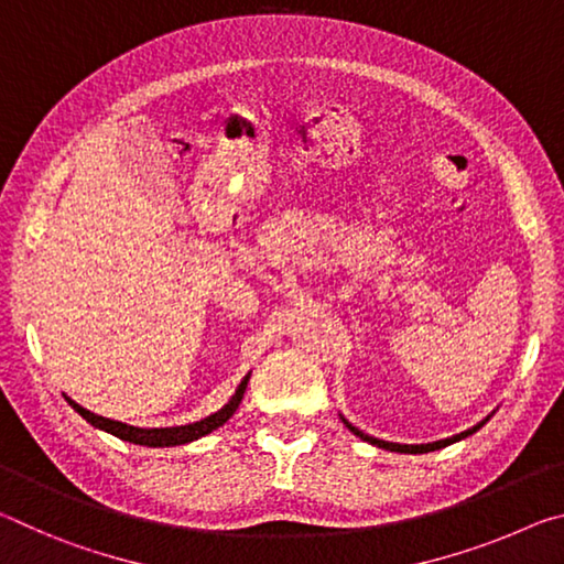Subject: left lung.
Returning a JSON list of instances; mask_svg holds the SVG:
<instances>
[{"label": "left lung", "instance_id": "1", "mask_svg": "<svg viewBox=\"0 0 564 564\" xmlns=\"http://www.w3.org/2000/svg\"><path fill=\"white\" fill-rule=\"evenodd\" d=\"M492 417V414H490ZM490 417H485L482 422H477L475 427H469V430H465V432H459V435H455V437H447V440H437V442H427V445H397V442H384V440H377V437H369V435H365L362 430H357V427H352V424H349L345 417H343V422L347 424V430L352 432V435H357L359 440H365V442H369V445H375V447H382V449H390V452H404V455H422V452H435V449H442V447H447V445H452V442H459V440H465V437H469V435H475V432L482 427V424L490 420Z\"/></svg>", "mask_w": 564, "mask_h": 564}]
</instances>
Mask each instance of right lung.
Returning <instances> with one entry per match:
<instances>
[{
	"label": "right lung",
	"mask_w": 564,
	"mask_h": 564,
	"mask_svg": "<svg viewBox=\"0 0 564 564\" xmlns=\"http://www.w3.org/2000/svg\"><path fill=\"white\" fill-rule=\"evenodd\" d=\"M247 382H249V375L245 377L242 382H239L237 392L232 394V400H229L219 412L209 414V417L199 420V422L180 424V427H154V430L132 427V424H124V422H117V420H107V417H101V414L89 412V410L82 408V404L69 400V397H67V402L72 404V410H77L82 417H85L91 424V427L105 430V432H109V435H115L119 440L132 442V445H144V447H174V445H184V442L205 437V435H209V432H215L217 427H221V424H225L237 412L239 402H242V397H245Z\"/></svg>",
	"instance_id": "right-lung-1"
}]
</instances>
